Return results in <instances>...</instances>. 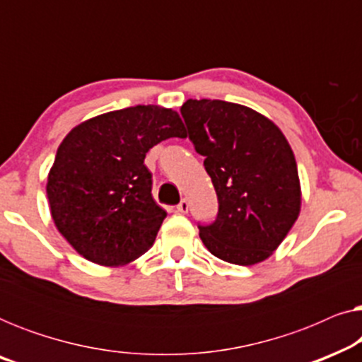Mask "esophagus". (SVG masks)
Returning <instances> with one entry per match:
<instances>
[{"mask_svg":"<svg viewBox=\"0 0 362 362\" xmlns=\"http://www.w3.org/2000/svg\"><path fill=\"white\" fill-rule=\"evenodd\" d=\"M176 209H177V212H181V214H186L187 209H189V204H187L186 199H181L180 204L176 206Z\"/></svg>","mask_w":362,"mask_h":362,"instance_id":"1","label":"esophagus"}]
</instances>
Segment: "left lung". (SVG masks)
<instances>
[{
  "instance_id": "left-lung-1",
  "label": "left lung",
  "mask_w": 362,
  "mask_h": 362,
  "mask_svg": "<svg viewBox=\"0 0 362 362\" xmlns=\"http://www.w3.org/2000/svg\"><path fill=\"white\" fill-rule=\"evenodd\" d=\"M181 115L219 201L216 221L199 226L202 244L229 264L269 259L301 207L298 168L285 135L270 118L239 103L189 98Z\"/></svg>"
}]
</instances>
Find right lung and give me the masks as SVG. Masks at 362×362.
<instances>
[{
    "mask_svg": "<svg viewBox=\"0 0 362 362\" xmlns=\"http://www.w3.org/2000/svg\"><path fill=\"white\" fill-rule=\"evenodd\" d=\"M173 136L186 138L185 123L160 105L102 113L67 133L46 192L57 230L83 259L122 267L155 244L166 211L151 196L145 156Z\"/></svg>",
    "mask_w": 362,
    "mask_h": 362,
    "instance_id": "obj_1",
    "label": "right lung"
}]
</instances>
